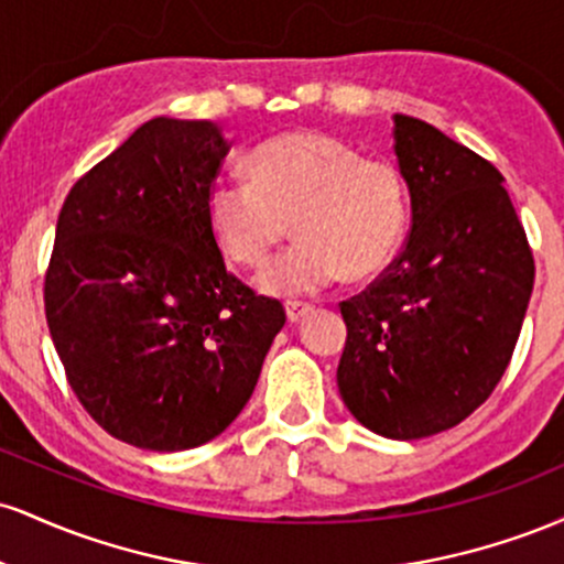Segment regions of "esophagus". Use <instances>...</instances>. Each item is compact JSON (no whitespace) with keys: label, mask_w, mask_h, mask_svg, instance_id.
I'll list each match as a JSON object with an SVG mask.
<instances>
[{"label":"esophagus","mask_w":564,"mask_h":564,"mask_svg":"<svg viewBox=\"0 0 564 564\" xmlns=\"http://www.w3.org/2000/svg\"><path fill=\"white\" fill-rule=\"evenodd\" d=\"M307 313H313V304H307V302H286V315H289L291 323L302 321Z\"/></svg>","instance_id":"esophagus-1"}]
</instances>
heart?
<instances>
[{
	"label": "heart",
	"instance_id": "obj_1",
	"mask_svg": "<svg viewBox=\"0 0 564 564\" xmlns=\"http://www.w3.org/2000/svg\"><path fill=\"white\" fill-rule=\"evenodd\" d=\"M251 177L225 174L206 200L209 228L238 268H262L291 225L300 236L262 270L275 296H310L341 275L373 278L405 241L411 200L398 164L368 159L323 132H291L257 145Z\"/></svg>",
	"mask_w": 564,
	"mask_h": 564
}]
</instances>
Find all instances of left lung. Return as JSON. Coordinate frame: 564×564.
<instances>
[{"mask_svg": "<svg viewBox=\"0 0 564 564\" xmlns=\"http://www.w3.org/2000/svg\"><path fill=\"white\" fill-rule=\"evenodd\" d=\"M394 156L411 193L405 249L341 302L336 368L360 424L419 440L462 424L507 371L535 262L501 172L462 142L394 113Z\"/></svg>", "mask_w": 564, "mask_h": 564, "instance_id": "left-lung-1", "label": "left lung"}]
</instances>
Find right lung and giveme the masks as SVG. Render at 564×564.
Returning <instances> with one entry per match:
<instances>
[{
    "instance_id": "add662e5",
    "label": "right lung",
    "mask_w": 564,
    "mask_h": 564,
    "mask_svg": "<svg viewBox=\"0 0 564 564\" xmlns=\"http://www.w3.org/2000/svg\"><path fill=\"white\" fill-rule=\"evenodd\" d=\"M230 142L212 121H145L76 180L44 275L66 379L108 435L209 443L243 411L286 323L225 268L206 200Z\"/></svg>"
}]
</instances>
